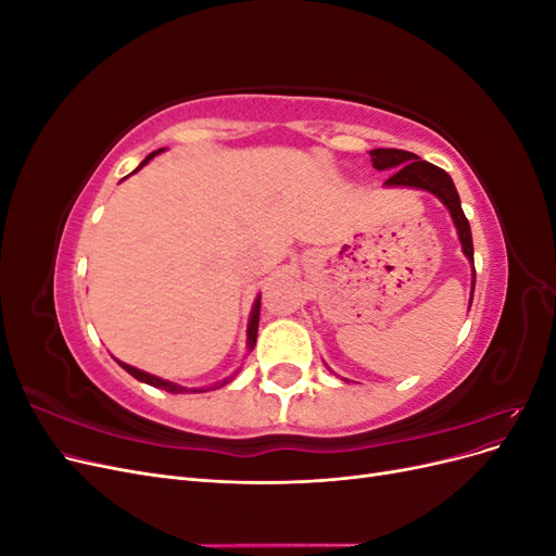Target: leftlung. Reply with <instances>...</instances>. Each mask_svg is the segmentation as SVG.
I'll use <instances>...</instances> for the list:
<instances>
[{"instance_id": "1", "label": "left lung", "mask_w": 556, "mask_h": 556, "mask_svg": "<svg viewBox=\"0 0 556 556\" xmlns=\"http://www.w3.org/2000/svg\"><path fill=\"white\" fill-rule=\"evenodd\" d=\"M368 155H371V162L378 172H394L392 178L384 180V188H413V190L431 192L450 211L454 229H457V237L462 243V252L470 262V274H473V280H470V301H468V308H470V304H473V290H476L473 237H470V225L466 220L457 188H454L450 174L439 169L435 164L417 157L415 153H408V150L376 148Z\"/></svg>"}]
</instances>
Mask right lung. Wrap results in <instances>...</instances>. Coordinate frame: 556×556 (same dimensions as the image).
Masks as SVG:
<instances>
[{"mask_svg": "<svg viewBox=\"0 0 556 556\" xmlns=\"http://www.w3.org/2000/svg\"><path fill=\"white\" fill-rule=\"evenodd\" d=\"M164 148H160V150H155V153H150L141 164H139V169H143V166L153 160V157H157L160 153H162ZM139 169H134L131 174H137ZM125 180V178H123ZM260 299L262 296H257L255 299V304H252V311H250V319H248V350H252L255 348V343H257V327H260ZM117 364H121L125 371L129 374V376H134L137 380H141V382H146V384H150V387H157V390H164V392H172V394H182V392H211V390H217V387H225V384H229L233 378H237V374H231L229 378H225V380H220V382H215L213 387H182V384H176V382H172V380H164V378H160V376H153V374H146V371H141V368H137V366H129V364H125V362H121V359H115Z\"/></svg>", "mask_w": 556, "mask_h": 556, "instance_id": "obj_1", "label": "right lung"}]
</instances>
